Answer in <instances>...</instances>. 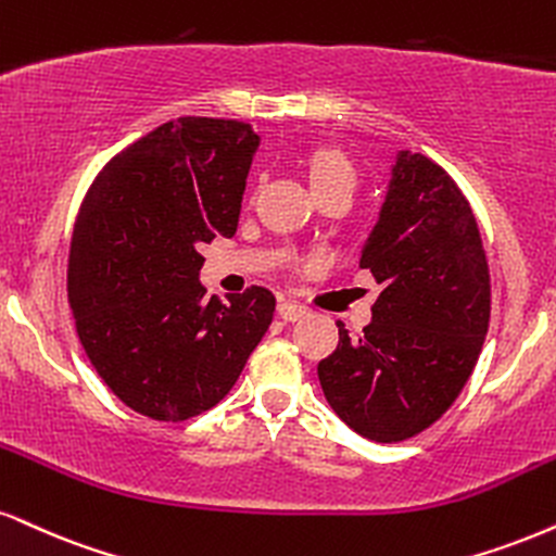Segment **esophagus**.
<instances>
[{"label": "esophagus", "mask_w": 556, "mask_h": 556, "mask_svg": "<svg viewBox=\"0 0 556 556\" xmlns=\"http://www.w3.org/2000/svg\"><path fill=\"white\" fill-rule=\"evenodd\" d=\"M306 314H309V309L296 304V301H280L278 304V317L283 321H299V319H304Z\"/></svg>", "instance_id": "obj_1"}]
</instances>
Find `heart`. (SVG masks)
Returning <instances> with one entry per match:
<instances>
[{
    "mask_svg": "<svg viewBox=\"0 0 556 556\" xmlns=\"http://www.w3.org/2000/svg\"><path fill=\"white\" fill-rule=\"evenodd\" d=\"M321 182H355L353 164L338 152H321L312 162V185Z\"/></svg>",
    "mask_w": 556,
    "mask_h": 556,
    "instance_id": "heart-1",
    "label": "heart"
}]
</instances>
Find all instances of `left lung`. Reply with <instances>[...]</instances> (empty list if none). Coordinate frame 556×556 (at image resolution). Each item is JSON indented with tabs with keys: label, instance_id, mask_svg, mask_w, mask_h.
Instances as JSON below:
<instances>
[{
	"label": "left lung",
	"instance_id": "8db88e82",
	"mask_svg": "<svg viewBox=\"0 0 556 556\" xmlns=\"http://www.w3.org/2000/svg\"><path fill=\"white\" fill-rule=\"evenodd\" d=\"M383 286L358 340L340 321L317 374L330 407L379 443L413 438L454 404L490 327V273L467 198L445 169L400 149L361 250Z\"/></svg>",
	"mask_w": 556,
	"mask_h": 556
}]
</instances>
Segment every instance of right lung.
<instances>
[{"label":"right lung","mask_w":556,"mask_h":556,"mask_svg":"<svg viewBox=\"0 0 556 556\" xmlns=\"http://www.w3.org/2000/svg\"><path fill=\"white\" fill-rule=\"evenodd\" d=\"M260 136L177 118L123 149L81 203L68 306L89 363L123 404L180 422L229 394L273 321L263 286L203 299V242L235 237Z\"/></svg>","instance_id":"obj_1"}]
</instances>
